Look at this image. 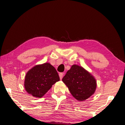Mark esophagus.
<instances>
[{"mask_svg":"<svg viewBox=\"0 0 125 125\" xmlns=\"http://www.w3.org/2000/svg\"><path fill=\"white\" fill-rule=\"evenodd\" d=\"M59 76H60V79H62V78H63V73H60L59 74Z\"/></svg>","mask_w":125,"mask_h":125,"instance_id":"esophagus-1","label":"esophagus"}]
</instances>
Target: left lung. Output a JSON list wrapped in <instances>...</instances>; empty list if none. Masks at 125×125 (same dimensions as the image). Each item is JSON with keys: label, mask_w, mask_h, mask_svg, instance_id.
<instances>
[{"label": "left lung", "mask_w": 125, "mask_h": 125, "mask_svg": "<svg viewBox=\"0 0 125 125\" xmlns=\"http://www.w3.org/2000/svg\"><path fill=\"white\" fill-rule=\"evenodd\" d=\"M62 81L74 98L84 101L94 94L96 88L95 78L82 67L74 64L63 78Z\"/></svg>", "instance_id": "left-lung-1"}]
</instances>
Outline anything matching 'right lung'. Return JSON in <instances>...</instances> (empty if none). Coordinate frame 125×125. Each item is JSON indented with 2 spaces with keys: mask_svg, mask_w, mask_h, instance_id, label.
Masks as SVG:
<instances>
[{
  "mask_svg": "<svg viewBox=\"0 0 125 125\" xmlns=\"http://www.w3.org/2000/svg\"><path fill=\"white\" fill-rule=\"evenodd\" d=\"M60 80L57 72L49 63L36 65L25 75L24 86L26 92L36 98H41L52 85Z\"/></svg>",
  "mask_w": 125,
  "mask_h": 125,
  "instance_id": "add662e5",
  "label": "right lung"
}]
</instances>
